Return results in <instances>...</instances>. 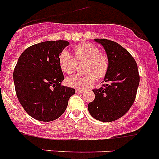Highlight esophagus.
Segmentation results:
<instances>
[{
	"label": "esophagus",
	"mask_w": 159,
	"mask_h": 159,
	"mask_svg": "<svg viewBox=\"0 0 159 159\" xmlns=\"http://www.w3.org/2000/svg\"><path fill=\"white\" fill-rule=\"evenodd\" d=\"M76 93H84V90H82V89H76Z\"/></svg>",
	"instance_id": "1"
}]
</instances>
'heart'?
<instances>
[{
	"label": "heart",
	"instance_id": "b5f03b06",
	"mask_svg": "<svg viewBox=\"0 0 159 159\" xmlns=\"http://www.w3.org/2000/svg\"><path fill=\"white\" fill-rule=\"evenodd\" d=\"M73 56L63 50L59 56V64L62 70L70 75L75 72L78 63L83 72L71 75L66 78V84L76 89H85L95 81L102 78L109 70V59L106 53L100 52L99 48L90 42H82L76 45Z\"/></svg>",
	"mask_w": 159,
	"mask_h": 159
}]
</instances>
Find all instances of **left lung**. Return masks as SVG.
I'll return each mask as SVG.
<instances>
[{"instance_id":"obj_1","label":"left lung","mask_w":159,"mask_h":159,"mask_svg":"<svg viewBox=\"0 0 159 159\" xmlns=\"http://www.w3.org/2000/svg\"><path fill=\"white\" fill-rule=\"evenodd\" d=\"M95 41L103 46L110 64L104 84L93 89L95 99L88 109L95 119L110 122L122 117L133 104L140 75L136 60L122 46L107 39Z\"/></svg>"}]
</instances>
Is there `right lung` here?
<instances>
[{
	"mask_svg": "<svg viewBox=\"0 0 159 159\" xmlns=\"http://www.w3.org/2000/svg\"><path fill=\"white\" fill-rule=\"evenodd\" d=\"M66 41H48L30 46L19 56L13 72L16 96L23 109L41 121L57 119L64 113L75 89L65 87L59 56Z\"/></svg>",
	"mask_w": 159,
	"mask_h": 159,
	"instance_id": "right-lung-1",
	"label": "right lung"
}]
</instances>
